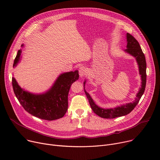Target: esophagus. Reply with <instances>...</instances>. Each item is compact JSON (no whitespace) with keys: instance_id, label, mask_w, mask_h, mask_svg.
Masks as SVG:
<instances>
[{"instance_id":"obj_1","label":"esophagus","mask_w":160,"mask_h":160,"mask_svg":"<svg viewBox=\"0 0 160 160\" xmlns=\"http://www.w3.org/2000/svg\"><path fill=\"white\" fill-rule=\"evenodd\" d=\"M79 76L80 78H82L86 76V69L84 67H80L79 69Z\"/></svg>"}]
</instances>
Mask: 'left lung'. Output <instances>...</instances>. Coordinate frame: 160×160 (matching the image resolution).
<instances>
[{
	"instance_id": "obj_1",
	"label": "left lung",
	"mask_w": 160,
	"mask_h": 160,
	"mask_svg": "<svg viewBox=\"0 0 160 160\" xmlns=\"http://www.w3.org/2000/svg\"><path fill=\"white\" fill-rule=\"evenodd\" d=\"M126 37H127V49H125L124 51L136 59L139 68V73L141 76V88L139 89L138 93L136 95V97L135 98V100L132 102L123 104L112 108H103L97 105L93 99L91 98L90 95L86 91L85 84L86 83V80H85L84 82H83V88H84V92L89 100L90 106L92 110H93V112L99 117H102V118L113 119L115 118V117L128 115L137 106L141 97L143 95L145 89L147 80V63L145 55L142 51L138 41L135 38L128 33L126 34Z\"/></svg>"
}]
</instances>
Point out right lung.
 Returning <instances> with one entry per match:
<instances>
[{"instance_id": "right-lung-1", "label": "right lung", "mask_w": 160, "mask_h": 160, "mask_svg": "<svg viewBox=\"0 0 160 160\" xmlns=\"http://www.w3.org/2000/svg\"><path fill=\"white\" fill-rule=\"evenodd\" d=\"M24 46L22 44L21 47ZM21 53L22 49H20L14 60V68L21 60ZM78 78V70L60 74L50 88L41 93L24 90L14 77L12 78V86L17 98L27 112L41 119L54 121L62 118L67 112L70 87Z\"/></svg>"}]
</instances>
